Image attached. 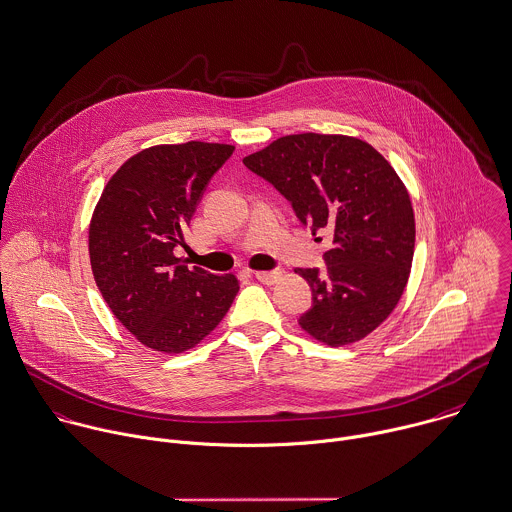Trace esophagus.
Returning a JSON list of instances; mask_svg holds the SVG:
<instances>
[{"mask_svg": "<svg viewBox=\"0 0 512 512\" xmlns=\"http://www.w3.org/2000/svg\"><path fill=\"white\" fill-rule=\"evenodd\" d=\"M256 280L262 284H276L282 278L280 270H270V272H254Z\"/></svg>", "mask_w": 512, "mask_h": 512, "instance_id": "obj_1", "label": "esophagus"}]
</instances>
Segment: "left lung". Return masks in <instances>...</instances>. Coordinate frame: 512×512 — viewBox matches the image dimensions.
Returning <instances> with one entry per match:
<instances>
[{"instance_id":"8db88e82","label":"left lung","mask_w":512,"mask_h":512,"mask_svg":"<svg viewBox=\"0 0 512 512\" xmlns=\"http://www.w3.org/2000/svg\"><path fill=\"white\" fill-rule=\"evenodd\" d=\"M242 163L314 236L332 234L326 270H296L312 288L302 330L332 347L371 334L397 306L415 250L413 206L397 172L365 141L318 133L282 137Z\"/></svg>"}]
</instances>
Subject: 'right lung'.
<instances>
[{
  "instance_id": "right-lung-1",
  "label": "right lung",
  "mask_w": 512,
  "mask_h": 512,
  "mask_svg": "<svg viewBox=\"0 0 512 512\" xmlns=\"http://www.w3.org/2000/svg\"><path fill=\"white\" fill-rule=\"evenodd\" d=\"M232 145L190 141L131 157L107 182L89 226L99 292L115 318L147 347L180 353L226 316L240 284L174 256Z\"/></svg>"
}]
</instances>
